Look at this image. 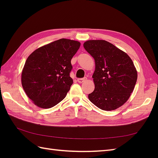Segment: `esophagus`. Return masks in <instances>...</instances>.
I'll return each instance as SVG.
<instances>
[{
  "mask_svg": "<svg viewBox=\"0 0 158 158\" xmlns=\"http://www.w3.org/2000/svg\"><path fill=\"white\" fill-rule=\"evenodd\" d=\"M87 80V78L86 77H84V78H81V79H77V82L78 83H83V82H85Z\"/></svg>",
  "mask_w": 158,
  "mask_h": 158,
  "instance_id": "1",
  "label": "esophagus"
}]
</instances>
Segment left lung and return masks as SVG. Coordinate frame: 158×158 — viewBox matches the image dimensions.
<instances>
[{
	"label": "left lung",
	"instance_id": "8db88e82",
	"mask_svg": "<svg viewBox=\"0 0 158 158\" xmlns=\"http://www.w3.org/2000/svg\"><path fill=\"white\" fill-rule=\"evenodd\" d=\"M83 47L95 61V88L89 100L104 110L119 108L128 100L136 83L137 71L132 59L105 40H89Z\"/></svg>",
	"mask_w": 158,
	"mask_h": 158
}]
</instances>
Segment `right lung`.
<instances>
[{
	"label": "right lung",
	"mask_w": 158,
	"mask_h": 158,
	"mask_svg": "<svg viewBox=\"0 0 158 158\" xmlns=\"http://www.w3.org/2000/svg\"><path fill=\"white\" fill-rule=\"evenodd\" d=\"M80 45L79 41L61 39L41 47L28 57L22 85L35 105L52 108L65 98L73 83L70 77L71 59Z\"/></svg>",
	"instance_id": "add662e5"
}]
</instances>
